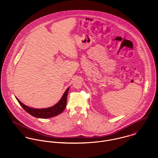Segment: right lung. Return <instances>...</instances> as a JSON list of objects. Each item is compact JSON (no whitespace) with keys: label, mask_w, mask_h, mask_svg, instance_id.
I'll use <instances>...</instances> for the list:
<instances>
[{"label":"right lung","mask_w":158,"mask_h":158,"mask_svg":"<svg viewBox=\"0 0 158 158\" xmlns=\"http://www.w3.org/2000/svg\"><path fill=\"white\" fill-rule=\"evenodd\" d=\"M69 90V88H68L64 92L61 98L56 104H55L53 106L47 108H42V109L32 108L28 106L25 105L16 97V98L17 99L20 105L23 107V109L26 112L31 115L32 116L37 118H48L52 117H55L61 114L64 110L66 106L67 96H68Z\"/></svg>","instance_id":"add662e5"}]
</instances>
